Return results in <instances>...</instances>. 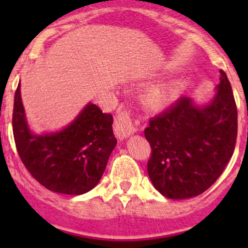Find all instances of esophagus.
Returning a JSON list of instances; mask_svg holds the SVG:
<instances>
[{
	"mask_svg": "<svg viewBox=\"0 0 248 248\" xmlns=\"http://www.w3.org/2000/svg\"><path fill=\"white\" fill-rule=\"evenodd\" d=\"M114 131L120 140L125 139L130 134L137 131L131 115L128 110H120L114 120Z\"/></svg>",
	"mask_w": 248,
	"mask_h": 248,
	"instance_id": "esophagus-1",
	"label": "esophagus"
}]
</instances>
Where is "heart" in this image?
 <instances>
[{
    "mask_svg": "<svg viewBox=\"0 0 248 248\" xmlns=\"http://www.w3.org/2000/svg\"><path fill=\"white\" fill-rule=\"evenodd\" d=\"M172 94H174V91L171 87H159V88L151 89L149 93V100L153 104H160V103L168 100Z\"/></svg>",
    "mask_w": 248,
    "mask_h": 248,
    "instance_id": "heart-1",
    "label": "heart"
}]
</instances>
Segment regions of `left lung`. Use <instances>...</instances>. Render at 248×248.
I'll return each mask as SVG.
<instances>
[{
  "label": "left lung",
  "mask_w": 248,
  "mask_h": 248,
  "mask_svg": "<svg viewBox=\"0 0 248 248\" xmlns=\"http://www.w3.org/2000/svg\"><path fill=\"white\" fill-rule=\"evenodd\" d=\"M217 94L198 107L181 97L150 119L144 130L150 143L148 174L169 199L202 194L217 180L231 159L237 138V108L226 73L220 69Z\"/></svg>",
  "instance_id": "1"
}]
</instances>
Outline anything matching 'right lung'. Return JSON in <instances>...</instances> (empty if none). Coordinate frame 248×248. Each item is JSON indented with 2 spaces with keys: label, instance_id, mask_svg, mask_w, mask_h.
Masks as SVG:
<instances>
[{
  "label": "right lung",
  "instance_id": "add662e5",
  "mask_svg": "<svg viewBox=\"0 0 248 248\" xmlns=\"http://www.w3.org/2000/svg\"><path fill=\"white\" fill-rule=\"evenodd\" d=\"M113 115L89 103L62 131L34 135L28 129L19 84L15 93L13 138L22 163L50 191L82 195L99 183L117 145Z\"/></svg>",
  "mask_w": 248,
  "mask_h": 248
}]
</instances>
